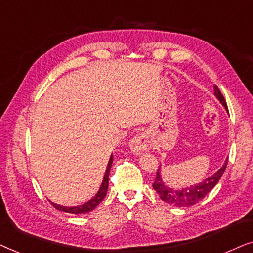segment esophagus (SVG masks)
Here are the masks:
<instances>
[{
	"instance_id": "esophagus-1",
	"label": "esophagus",
	"mask_w": 253,
	"mask_h": 253,
	"mask_svg": "<svg viewBox=\"0 0 253 253\" xmlns=\"http://www.w3.org/2000/svg\"><path fill=\"white\" fill-rule=\"evenodd\" d=\"M129 148L133 154H142L144 150L149 148V141H148L147 135L144 134H139V135L134 136L132 140L129 141Z\"/></svg>"
}]
</instances>
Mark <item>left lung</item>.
<instances>
[{
	"label": "left lung",
	"mask_w": 253,
	"mask_h": 253,
	"mask_svg": "<svg viewBox=\"0 0 253 253\" xmlns=\"http://www.w3.org/2000/svg\"><path fill=\"white\" fill-rule=\"evenodd\" d=\"M214 95L220 100V103L227 109V103L222 96V93L216 85H214ZM228 158L225 160L224 164L211 177H207L206 179L201 180L200 183L188 185V186L174 188L170 187L164 183L161 176V168L157 170L156 179H155L153 187L157 192L160 198L164 203L169 205H173L176 207H190L198 204L200 200H203L206 195L215 187V185L221 179L222 174L224 173L225 168H227Z\"/></svg>",
	"instance_id": "8db88e82"
}]
</instances>
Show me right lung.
Segmentation results:
<instances>
[{"label":"right lung","mask_w":253,"mask_h":253,"mask_svg":"<svg viewBox=\"0 0 253 253\" xmlns=\"http://www.w3.org/2000/svg\"><path fill=\"white\" fill-rule=\"evenodd\" d=\"M112 162H113V157H112V155H111L110 161H109V163H107V167H106V171H105V173H104L102 185H100L99 190L97 191L95 197L91 198L89 201H86V203H84L82 205H77V206H62V205H58L55 203H52V201H50V204H52L53 206L56 208V210L65 211V213L74 214V215L86 214V213H89V211H91L92 210H95V208L98 206L100 203H102L103 199L105 198V195L107 193V188H109V174H110L111 167H112Z\"/></svg>","instance_id":"right-lung-1"}]
</instances>
